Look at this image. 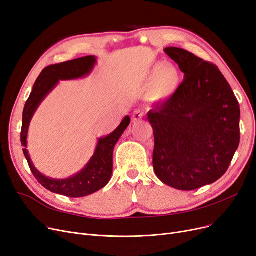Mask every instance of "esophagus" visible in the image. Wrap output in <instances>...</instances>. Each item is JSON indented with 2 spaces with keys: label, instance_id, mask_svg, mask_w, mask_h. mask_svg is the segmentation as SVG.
Returning <instances> with one entry per match:
<instances>
[{
  "label": "esophagus",
  "instance_id": "1",
  "mask_svg": "<svg viewBox=\"0 0 256 256\" xmlns=\"http://www.w3.org/2000/svg\"><path fill=\"white\" fill-rule=\"evenodd\" d=\"M143 116H144V114H143L142 110H136L135 112L132 113V120L134 121V122H137V121H139L140 119H142V118H143Z\"/></svg>",
  "mask_w": 256,
  "mask_h": 256
}]
</instances>
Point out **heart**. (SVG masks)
<instances>
[{"instance_id":"heart-1","label":"heart","mask_w":256,"mask_h":256,"mask_svg":"<svg viewBox=\"0 0 256 256\" xmlns=\"http://www.w3.org/2000/svg\"><path fill=\"white\" fill-rule=\"evenodd\" d=\"M181 84V74L172 64H156L146 75L143 86L152 102H160L172 97Z\"/></svg>"}]
</instances>
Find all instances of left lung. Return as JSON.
I'll list each match as a JSON object with an SVG mask.
<instances>
[{
    "mask_svg": "<svg viewBox=\"0 0 256 256\" xmlns=\"http://www.w3.org/2000/svg\"><path fill=\"white\" fill-rule=\"evenodd\" d=\"M184 80L161 106L150 110L154 170L166 185L194 190L218 181L240 144V110L224 75L192 52L168 47Z\"/></svg>",
    "mask_w": 256,
    "mask_h": 256,
    "instance_id": "8db88e82",
    "label": "left lung"
}]
</instances>
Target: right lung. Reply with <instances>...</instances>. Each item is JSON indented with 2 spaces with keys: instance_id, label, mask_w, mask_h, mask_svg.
Returning <instances> with one entry per match:
<instances>
[{
  "instance_id": "obj_1",
  "label": "right lung",
  "mask_w": 256,
  "mask_h": 256,
  "mask_svg": "<svg viewBox=\"0 0 256 256\" xmlns=\"http://www.w3.org/2000/svg\"><path fill=\"white\" fill-rule=\"evenodd\" d=\"M95 64L96 58L93 55H88V56L46 66L33 86L32 92L23 110L20 142L22 146H24V154L33 176L36 178L38 183L54 194L70 198H82L92 194L104 188L112 176L114 148L130 122L128 116L124 117L120 126L113 132H110L106 137L99 139L91 160L78 174L68 178V179H51V178L40 174L33 165L26 148L28 128L36 108L45 97L56 86L60 80H77L86 76L91 73Z\"/></svg>"
}]
</instances>
